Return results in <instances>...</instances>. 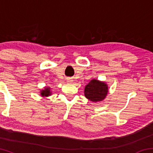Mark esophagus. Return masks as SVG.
Here are the masks:
<instances>
[{"label":"esophagus","instance_id":"esophagus-1","mask_svg":"<svg viewBox=\"0 0 153 153\" xmlns=\"http://www.w3.org/2000/svg\"><path fill=\"white\" fill-rule=\"evenodd\" d=\"M72 82H73V80L72 79H67V83H68V84H71Z\"/></svg>","mask_w":153,"mask_h":153}]
</instances>
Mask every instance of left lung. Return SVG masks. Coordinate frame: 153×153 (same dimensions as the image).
I'll list each match as a JSON object with an SVG mask.
<instances>
[{
	"instance_id": "obj_1",
	"label": "left lung",
	"mask_w": 153,
	"mask_h": 153,
	"mask_svg": "<svg viewBox=\"0 0 153 153\" xmlns=\"http://www.w3.org/2000/svg\"><path fill=\"white\" fill-rule=\"evenodd\" d=\"M108 92V85L98 79H92L84 88V96L93 102H100L105 99Z\"/></svg>"
}]
</instances>
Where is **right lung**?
Returning a JSON list of instances; mask_svg holds the SVG:
<instances>
[{
	"instance_id": "add662e5",
	"label": "right lung",
	"mask_w": 153,
	"mask_h": 153,
	"mask_svg": "<svg viewBox=\"0 0 153 153\" xmlns=\"http://www.w3.org/2000/svg\"><path fill=\"white\" fill-rule=\"evenodd\" d=\"M40 94L41 95V97H48L52 94L51 88L50 87H45V89H42L40 90Z\"/></svg>"
}]
</instances>
